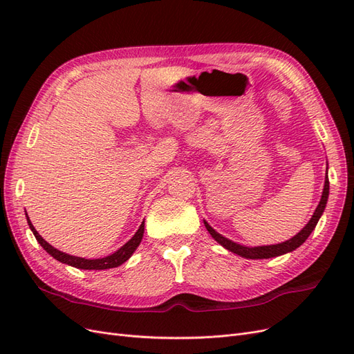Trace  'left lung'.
Wrapping results in <instances>:
<instances>
[{
  "mask_svg": "<svg viewBox=\"0 0 354 354\" xmlns=\"http://www.w3.org/2000/svg\"><path fill=\"white\" fill-rule=\"evenodd\" d=\"M328 196H329V180H328V168H326V176H325V185H324V192H322V198H320L319 205L316 207L315 212L312 218L308 220V223L306 226L299 230L295 236H292L291 239H288L285 242L281 243H276V245H264V246H245L241 243L233 242L227 238H224L223 234H220L218 232L214 230L209 224L203 220V224H205L207 230L209 232L211 236L216 239L221 246L224 248L229 250L233 254H238L243 259H251V260H263V259H272V257H279L283 255L286 252H292L294 250H297L298 246H301L306 239L310 236V233H312L316 227V224L322 216L325 207H326V202H328Z\"/></svg>",
  "mask_w": 354,
  "mask_h": 354,
  "instance_id": "1",
  "label": "left lung"
}]
</instances>
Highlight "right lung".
Returning a JSON list of instances; mask_svg holds the SVG:
<instances>
[{"mask_svg": "<svg viewBox=\"0 0 354 354\" xmlns=\"http://www.w3.org/2000/svg\"><path fill=\"white\" fill-rule=\"evenodd\" d=\"M26 220L29 224V229L32 230V233H34V236L38 241V243L53 257V259H56L57 261H60L63 264L77 267V269H81V270H106V269H112V267H118V266L124 264L133 255V252L137 250V246L140 245V242L143 239V233H145V220H143L140 227H138V230L134 233V236L125 245H122L120 250L115 251L113 254H111L108 257H103V259L90 260V259H82V257H75V255L56 250L55 246H51L47 241L41 238V234L35 230L34 226H32L28 214H26Z\"/></svg>", "mask_w": 354, "mask_h": 354, "instance_id": "right-lung-1", "label": "right lung"}]
</instances>
